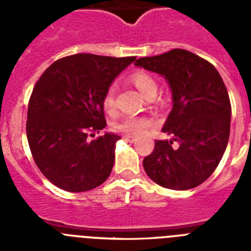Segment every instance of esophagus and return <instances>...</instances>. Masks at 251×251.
<instances>
[{
	"instance_id": "esophagus-1",
	"label": "esophagus",
	"mask_w": 251,
	"mask_h": 251,
	"mask_svg": "<svg viewBox=\"0 0 251 251\" xmlns=\"http://www.w3.org/2000/svg\"><path fill=\"white\" fill-rule=\"evenodd\" d=\"M123 139H126L127 142H130V143H133V142L137 141V137L136 136H124Z\"/></svg>"
}]
</instances>
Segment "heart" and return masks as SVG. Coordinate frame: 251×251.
Segmentation results:
<instances>
[{"label":"heart","mask_w":251,"mask_h":251,"mask_svg":"<svg viewBox=\"0 0 251 251\" xmlns=\"http://www.w3.org/2000/svg\"><path fill=\"white\" fill-rule=\"evenodd\" d=\"M130 80L134 84L137 89L145 95L148 97L151 94H156L157 90V81L152 75L147 74L145 72H136L130 75ZM114 97L115 90L114 86H109L106 89L105 94L103 97V109L106 113H112L114 110ZM152 126V119L148 117H137V115H128L124 117L121 121L115 122L113 126V129L115 132L123 133L127 136H139L142 133H145L148 128Z\"/></svg>","instance_id":"heart-1"}]
</instances>
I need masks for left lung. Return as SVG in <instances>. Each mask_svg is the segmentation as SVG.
Here are the masks:
<instances>
[{"label":"left lung","instance_id":"8db88e82","mask_svg":"<svg viewBox=\"0 0 251 251\" xmlns=\"http://www.w3.org/2000/svg\"><path fill=\"white\" fill-rule=\"evenodd\" d=\"M134 65L165 76L174 106L162 132L143 159L146 174L162 187L190 190L205 182L220 163L230 136L231 105L215 66L183 49L141 57Z\"/></svg>","mask_w":251,"mask_h":251}]
</instances>
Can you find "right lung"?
<instances>
[{"instance_id": "obj_1", "label": "right lung", "mask_w": 251, "mask_h": 251, "mask_svg": "<svg viewBox=\"0 0 251 251\" xmlns=\"http://www.w3.org/2000/svg\"><path fill=\"white\" fill-rule=\"evenodd\" d=\"M134 60L70 55L51 64L37 80L28 101L26 134L35 163L56 187L89 191L109 177L121 137L105 133L89 141L88 134L105 128L104 94Z\"/></svg>"}]
</instances>
